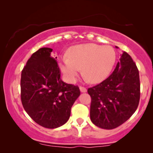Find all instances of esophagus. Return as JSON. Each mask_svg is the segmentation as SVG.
Here are the masks:
<instances>
[{
    "instance_id": "esophagus-1",
    "label": "esophagus",
    "mask_w": 153,
    "mask_h": 153,
    "mask_svg": "<svg viewBox=\"0 0 153 153\" xmlns=\"http://www.w3.org/2000/svg\"><path fill=\"white\" fill-rule=\"evenodd\" d=\"M80 91H81L82 93H85L87 91V89L85 88V87H82V86H80Z\"/></svg>"
}]
</instances>
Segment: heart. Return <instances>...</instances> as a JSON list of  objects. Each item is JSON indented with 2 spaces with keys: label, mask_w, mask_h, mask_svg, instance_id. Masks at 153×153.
<instances>
[{
  "label": "heart",
  "mask_w": 153,
  "mask_h": 153,
  "mask_svg": "<svg viewBox=\"0 0 153 153\" xmlns=\"http://www.w3.org/2000/svg\"><path fill=\"white\" fill-rule=\"evenodd\" d=\"M68 58H62L59 67L70 81H74L80 69L83 77L91 83L104 80L113 69L117 54L113 47L96 44H82L71 47Z\"/></svg>",
  "instance_id": "heart-1"
}]
</instances>
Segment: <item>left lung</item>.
I'll return each instance as SVG.
<instances>
[{
	"instance_id": "left-lung-1",
	"label": "left lung",
	"mask_w": 153,
	"mask_h": 153,
	"mask_svg": "<svg viewBox=\"0 0 153 153\" xmlns=\"http://www.w3.org/2000/svg\"><path fill=\"white\" fill-rule=\"evenodd\" d=\"M119 60L108 78L88 89L91 97V120L102 129L122 125L134 113L140 102V75L136 64L126 52Z\"/></svg>"
}]
</instances>
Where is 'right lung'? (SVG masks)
<instances>
[{
	"label": "right lung",
	"mask_w": 153,
	"mask_h": 153,
	"mask_svg": "<svg viewBox=\"0 0 153 153\" xmlns=\"http://www.w3.org/2000/svg\"><path fill=\"white\" fill-rule=\"evenodd\" d=\"M52 49L40 48L32 54L22 71L21 99L24 108L35 122L49 129L68 122L71 107L80 96L78 85L60 78Z\"/></svg>",
	"instance_id": "add662e5"
}]
</instances>
